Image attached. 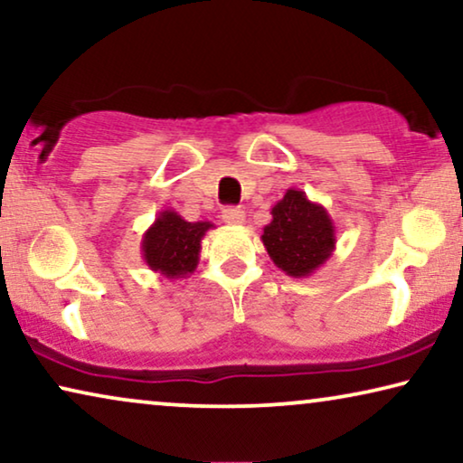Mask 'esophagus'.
<instances>
[{
  "label": "esophagus",
  "mask_w": 463,
  "mask_h": 463,
  "mask_svg": "<svg viewBox=\"0 0 463 463\" xmlns=\"http://www.w3.org/2000/svg\"><path fill=\"white\" fill-rule=\"evenodd\" d=\"M223 221L227 225H242L244 223V211H240V208H233V206H227L223 208Z\"/></svg>",
  "instance_id": "obj_1"
}]
</instances>
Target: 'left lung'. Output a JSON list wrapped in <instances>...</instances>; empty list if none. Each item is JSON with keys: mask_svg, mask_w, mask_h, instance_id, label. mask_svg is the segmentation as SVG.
<instances>
[{"mask_svg": "<svg viewBox=\"0 0 463 463\" xmlns=\"http://www.w3.org/2000/svg\"><path fill=\"white\" fill-rule=\"evenodd\" d=\"M261 240L276 268L293 278L312 276L331 259L337 244L326 208L295 187L287 189L271 208V221L263 227Z\"/></svg>", "mask_w": 463, "mask_h": 463, "instance_id": "left-lung-1", "label": "left lung"}]
</instances>
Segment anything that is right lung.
<instances>
[{
    "label": "right lung",
    "mask_w": 463,
    "mask_h": 463,
    "mask_svg": "<svg viewBox=\"0 0 463 463\" xmlns=\"http://www.w3.org/2000/svg\"><path fill=\"white\" fill-rule=\"evenodd\" d=\"M211 221H185L179 213L162 211L143 233L141 255L147 268L168 280L194 274L200 261L202 238L213 230Z\"/></svg>",
    "instance_id": "obj_1"
}]
</instances>
